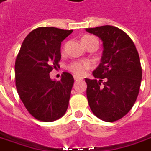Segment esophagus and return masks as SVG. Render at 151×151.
Here are the masks:
<instances>
[{
  "label": "esophagus",
  "instance_id": "1",
  "mask_svg": "<svg viewBox=\"0 0 151 151\" xmlns=\"http://www.w3.org/2000/svg\"><path fill=\"white\" fill-rule=\"evenodd\" d=\"M74 79H75V81H80V80H82V78L81 77H79L77 76H74Z\"/></svg>",
  "mask_w": 151,
  "mask_h": 151
}]
</instances>
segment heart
Here are the masks:
<instances>
[{
  "mask_svg": "<svg viewBox=\"0 0 151 151\" xmlns=\"http://www.w3.org/2000/svg\"><path fill=\"white\" fill-rule=\"evenodd\" d=\"M93 39H96L94 36L91 35H84L81 38L83 45H86L88 42H90ZM91 67V64L89 61H74L69 65L68 69L76 75L81 76L86 73V71Z\"/></svg>",
  "mask_w": 151,
  "mask_h": 151,
  "instance_id": "obj_1",
  "label": "heart"
}]
</instances>
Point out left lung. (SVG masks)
Returning a JSON list of instances; mask_svg holds the SVG:
<instances>
[{
    "instance_id": "obj_1",
    "label": "left lung",
    "mask_w": 151,
    "mask_h": 151,
    "mask_svg": "<svg viewBox=\"0 0 151 151\" xmlns=\"http://www.w3.org/2000/svg\"><path fill=\"white\" fill-rule=\"evenodd\" d=\"M103 42L101 63L96 79L86 78L91 110L99 119L113 122L125 116L139 95L142 70L138 51L125 32L116 26L86 28Z\"/></svg>"
}]
</instances>
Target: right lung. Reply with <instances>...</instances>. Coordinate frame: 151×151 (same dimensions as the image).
<instances>
[{
	"label": "right lung",
	"mask_w": 151,
	"mask_h": 151,
	"mask_svg": "<svg viewBox=\"0 0 151 151\" xmlns=\"http://www.w3.org/2000/svg\"><path fill=\"white\" fill-rule=\"evenodd\" d=\"M72 31L39 27L30 32L21 45L15 65L16 86L21 101L36 120H58L68 108L72 75L63 72L56 81L50 79V72L60 66L61 42Z\"/></svg>",
	"instance_id": "add662e5"
}]
</instances>
